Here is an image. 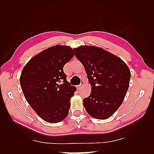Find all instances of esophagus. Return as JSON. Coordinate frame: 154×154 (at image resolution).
Listing matches in <instances>:
<instances>
[{"instance_id": "esophagus-1", "label": "esophagus", "mask_w": 154, "mask_h": 154, "mask_svg": "<svg viewBox=\"0 0 154 154\" xmlns=\"http://www.w3.org/2000/svg\"><path fill=\"white\" fill-rule=\"evenodd\" d=\"M84 84H85V82L84 81H81V84L79 85H78L77 86V89L78 90H79L81 87H82L83 85H84Z\"/></svg>"}]
</instances>
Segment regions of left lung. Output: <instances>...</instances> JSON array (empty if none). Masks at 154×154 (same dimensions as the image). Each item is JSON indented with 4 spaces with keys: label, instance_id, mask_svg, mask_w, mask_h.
<instances>
[{
    "label": "left lung",
    "instance_id": "1",
    "mask_svg": "<svg viewBox=\"0 0 154 154\" xmlns=\"http://www.w3.org/2000/svg\"><path fill=\"white\" fill-rule=\"evenodd\" d=\"M73 50L92 87L90 95L83 100L84 107L94 119H109L120 107L128 89V67L120 57L99 47L81 45Z\"/></svg>",
    "mask_w": 154,
    "mask_h": 154
}]
</instances>
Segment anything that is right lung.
Listing matches in <instances>:
<instances>
[{
	"instance_id": "1",
	"label": "right lung",
	"mask_w": 154,
	"mask_h": 154,
	"mask_svg": "<svg viewBox=\"0 0 154 154\" xmlns=\"http://www.w3.org/2000/svg\"><path fill=\"white\" fill-rule=\"evenodd\" d=\"M71 48L56 45L35 55L23 68L20 82L26 99L49 123L64 120L76 91L66 79L64 65L74 56Z\"/></svg>"
}]
</instances>
